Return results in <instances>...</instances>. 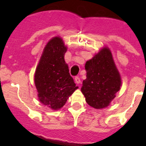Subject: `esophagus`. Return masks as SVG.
I'll return each instance as SVG.
<instances>
[{
  "label": "esophagus",
  "mask_w": 146,
  "mask_h": 146,
  "mask_svg": "<svg viewBox=\"0 0 146 146\" xmlns=\"http://www.w3.org/2000/svg\"><path fill=\"white\" fill-rule=\"evenodd\" d=\"M75 81H76L77 84L80 83V78L79 77H78V76H76V77L75 78Z\"/></svg>",
  "instance_id": "esophagus-1"
}]
</instances>
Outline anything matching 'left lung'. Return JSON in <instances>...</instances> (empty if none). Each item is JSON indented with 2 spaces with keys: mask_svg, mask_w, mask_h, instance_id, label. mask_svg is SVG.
I'll use <instances>...</instances> for the list:
<instances>
[{
  "mask_svg": "<svg viewBox=\"0 0 146 146\" xmlns=\"http://www.w3.org/2000/svg\"><path fill=\"white\" fill-rule=\"evenodd\" d=\"M85 68L87 78L82 82L81 92L85 101L98 110L108 107L121 85L120 74L110 48H102L87 61Z\"/></svg>",
  "mask_w": 146,
  "mask_h": 146,
  "instance_id": "obj_1",
  "label": "left lung"
}]
</instances>
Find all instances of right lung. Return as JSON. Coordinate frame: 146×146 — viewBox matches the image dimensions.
<instances>
[{"instance_id":"add662e5","label":"right lung","mask_w":146,"mask_h":146,"mask_svg":"<svg viewBox=\"0 0 146 146\" xmlns=\"http://www.w3.org/2000/svg\"><path fill=\"white\" fill-rule=\"evenodd\" d=\"M66 51L67 47L61 37L52 38L45 46L35 70V83L39 100L54 110L64 107L69 97L78 88L65 62Z\"/></svg>"}]
</instances>
